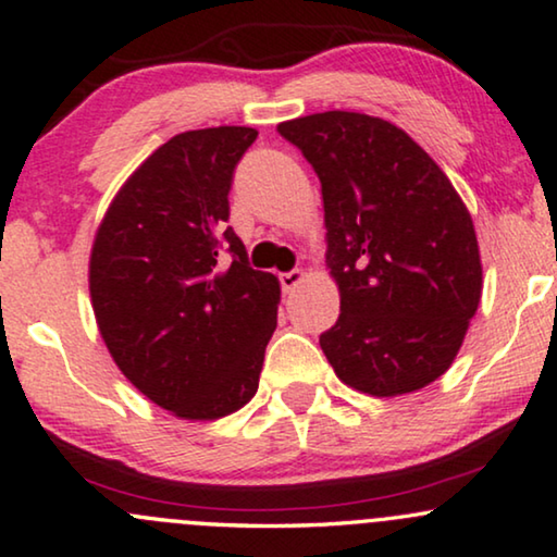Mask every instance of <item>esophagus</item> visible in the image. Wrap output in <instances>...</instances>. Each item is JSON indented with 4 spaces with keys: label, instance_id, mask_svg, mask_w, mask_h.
I'll return each mask as SVG.
<instances>
[{
    "label": "esophagus",
    "instance_id": "1",
    "mask_svg": "<svg viewBox=\"0 0 557 557\" xmlns=\"http://www.w3.org/2000/svg\"><path fill=\"white\" fill-rule=\"evenodd\" d=\"M278 281H281V292L284 294H292L296 286L301 284L304 281V271L301 269H294V271H286V273H281L278 276Z\"/></svg>",
    "mask_w": 557,
    "mask_h": 557
}]
</instances>
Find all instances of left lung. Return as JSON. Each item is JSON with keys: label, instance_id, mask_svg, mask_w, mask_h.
Wrapping results in <instances>:
<instances>
[{"label": "left lung", "instance_id": "1", "mask_svg": "<svg viewBox=\"0 0 557 557\" xmlns=\"http://www.w3.org/2000/svg\"><path fill=\"white\" fill-rule=\"evenodd\" d=\"M322 182L339 319L319 337L342 383L393 398L451 368L482 299L474 223L441 166L355 111L278 124Z\"/></svg>", "mask_w": 557, "mask_h": 557}]
</instances>
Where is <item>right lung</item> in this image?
<instances>
[{
    "mask_svg": "<svg viewBox=\"0 0 557 557\" xmlns=\"http://www.w3.org/2000/svg\"><path fill=\"white\" fill-rule=\"evenodd\" d=\"M258 132L172 136L124 182L90 250V301L113 362L151 403L215 421L258 391L278 278L250 269L227 223L233 172Z\"/></svg>",
    "mask_w": 557,
    "mask_h": 557,
    "instance_id": "add662e5",
    "label": "right lung"
}]
</instances>
